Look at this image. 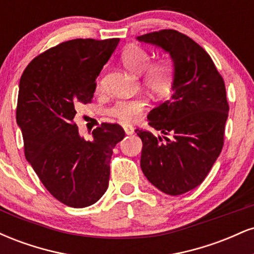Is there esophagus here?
<instances>
[{"label":"esophagus","instance_id":"esophagus-1","mask_svg":"<svg viewBox=\"0 0 254 254\" xmlns=\"http://www.w3.org/2000/svg\"><path fill=\"white\" fill-rule=\"evenodd\" d=\"M123 129H124L125 133H127V135H132V133H133L132 127H130V125H124Z\"/></svg>","mask_w":254,"mask_h":254}]
</instances>
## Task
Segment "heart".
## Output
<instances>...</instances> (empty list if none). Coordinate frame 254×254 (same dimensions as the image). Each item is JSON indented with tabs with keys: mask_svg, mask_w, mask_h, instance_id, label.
<instances>
[{
	"mask_svg": "<svg viewBox=\"0 0 254 254\" xmlns=\"http://www.w3.org/2000/svg\"><path fill=\"white\" fill-rule=\"evenodd\" d=\"M122 63L131 74L143 75V83L154 94H166L171 89L176 76V65L171 58H162L157 62L150 63V55L141 46L129 45L122 52ZM147 106L144 98H136L132 100H122L113 105L109 110L112 117L122 123H132L137 121Z\"/></svg>",
	"mask_w": 254,
	"mask_h": 254,
	"instance_id": "b5f03b06",
	"label": "heart"
}]
</instances>
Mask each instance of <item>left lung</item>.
Here are the masks:
<instances>
[{
  "label": "left lung",
  "mask_w": 254,
  "mask_h": 254,
  "mask_svg": "<svg viewBox=\"0 0 254 254\" xmlns=\"http://www.w3.org/2000/svg\"><path fill=\"white\" fill-rule=\"evenodd\" d=\"M136 39L162 49L176 65L171 98L147 117L162 136L136 132L143 144L145 178L164 193L178 196L202 184L222 150L229 111L226 87L210 56L185 34L162 30Z\"/></svg>",
  "instance_id": "8db88e82"
}]
</instances>
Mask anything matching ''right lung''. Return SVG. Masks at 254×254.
<instances>
[{
    "instance_id": "1",
    "label": "right lung",
    "mask_w": 254,
    "mask_h": 254,
    "mask_svg": "<svg viewBox=\"0 0 254 254\" xmlns=\"http://www.w3.org/2000/svg\"><path fill=\"white\" fill-rule=\"evenodd\" d=\"M119 39H74L34 58L20 78L16 123L26 160L46 190L71 208L97 203L109 188L113 148L124 138L118 124H101L92 141L80 136L77 106L92 101L95 80Z\"/></svg>"
}]
</instances>
